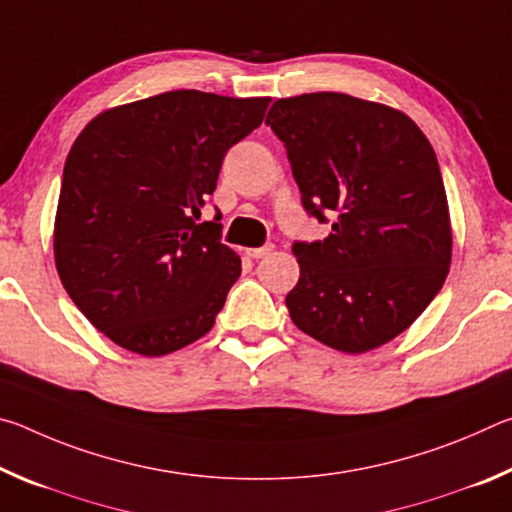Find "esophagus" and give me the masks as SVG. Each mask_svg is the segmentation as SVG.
Listing matches in <instances>:
<instances>
[{
  "label": "esophagus",
  "instance_id": "esophagus-1",
  "mask_svg": "<svg viewBox=\"0 0 512 512\" xmlns=\"http://www.w3.org/2000/svg\"><path fill=\"white\" fill-rule=\"evenodd\" d=\"M271 250H273V244H266V246H259V248H248L246 255L253 257V259H262L266 255H271Z\"/></svg>",
  "mask_w": 512,
  "mask_h": 512
}]
</instances>
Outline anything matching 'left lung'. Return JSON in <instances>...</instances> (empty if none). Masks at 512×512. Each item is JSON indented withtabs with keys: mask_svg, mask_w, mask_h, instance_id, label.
<instances>
[{
	"mask_svg": "<svg viewBox=\"0 0 512 512\" xmlns=\"http://www.w3.org/2000/svg\"><path fill=\"white\" fill-rule=\"evenodd\" d=\"M266 124L287 149L305 212L334 219L323 241L291 246V320L334 350H375L429 307L449 273L436 153L404 112L341 92L277 99Z\"/></svg>",
	"mask_w": 512,
	"mask_h": 512,
	"instance_id": "obj_1",
	"label": "left lung"
}]
</instances>
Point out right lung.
I'll list each match as a JSON object with an SVG mask.
<instances>
[{
    "mask_svg": "<svg viewBox=\"0 0 512 512\" xmlns=\"http://www.w3.org/2000/svg\"><path fill=\"white\" fill-rule=\"evenodd\" d=\"M271 99L164 92L94 117L63 169L54 255L69 298L119 348L162 357L210 332L241 259L196 223L230 146Z\"/></svg>",
    "mask_w": 512,
    "mask_h": 512,
    "instance_id": "obj_1",
    "label": "right lung"
}]
</instances>
